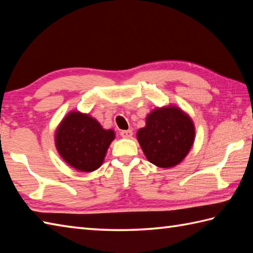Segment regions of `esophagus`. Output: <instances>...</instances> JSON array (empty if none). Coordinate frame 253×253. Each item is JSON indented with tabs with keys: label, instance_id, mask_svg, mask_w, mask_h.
Returning <instances> with one entry per match:
<instances>
[{
	"label": "esophagus",
	"instance_id": "obj_1",
	"mask_svg": "<svg viewBox=\"0 0 253 253\" xmlns=\"http://www.w3.org/2000/svg\"><path fill=\"white\" fill-rule=\"evenodd\" d=\"M121 136L123 138H131L132 137V130H122L121 132Z\"/></svg>",
	"mask_w": 253,
	"mask_h": 253
}]
</instances>
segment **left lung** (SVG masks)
<instances>
[{
  "instance_id": "left-lung-1",
  "label": "left lung",
  "mask_w": 253,
  "mask_h": 253,
  "mask_svg": "<svg viewBox=\"0 0 253 253\" xmlns=\"http://www.w3.org/2000/svg\"><path fill=\"white\" fill-rule=\"evenodd\" d=\"M146 124L137 138L149 162L163 169L180 163L195 140L191 118L178 107L169 106L150 113Z\"/></svg>"
}]
</instances>
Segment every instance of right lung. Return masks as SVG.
Listing matches in <instances>:
<instances>
[{"mask_svg":"<svg viewBox=\"0 0 253 253\" xmlns=\"http://www.w3.org/2000/svg\"><path fill=\"white\" fill-rule=\"evenodd\" d=\"M114 138V131L102 128L94 118L72 112L58 126L55 144L66 163L78 170L92 171L103 163L107 148Z\"/></svg>","mask_w":253,"mask_h":253,"instance_id":"obj_1","label":"right lung"}]
</instances>
